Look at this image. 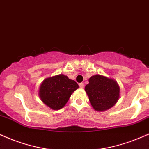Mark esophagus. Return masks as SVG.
<instances>
[{
	"instance_id": "obj_1",
	"label": "esophagus",
	"mask_w": 149,
	"mask_h": 149,
	"mask_svg": "<svg viewBox=\"0 0 149 149\" xmlns=\"http://www.w3.org/2000/svg\"><path fill=\"white\" fill-rule=\"evenodd\" d=\"M79 87H80V88H83V87H84V84L83 83H80L79 84Z\"/></svg>"
}]
</instances>
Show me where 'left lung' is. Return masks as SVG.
Segmentation results:
<instances>
[{
	"label": "left lung",
	"mask_w": 149,
	"mask_h": 149,
	"mask_svg": "<svg viewBox=\"0 0 149 149\" xmlns=\"http://www.w3.org/2000/svg\"><path fill=\"white\" fill-rule=\"evenodd\" d=\"M85 90L93 108L104 112L114 106L120 97V87L112 78L102 75L90 77Z\"/></svg>",
	"instance_id": "obj_1"
}]
</instances>
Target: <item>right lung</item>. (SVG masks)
<instances>
[{"label": "right lung", "mask_w": 149, "mask_h": 149, "mask_svg": "<svg viewBox=\"0 0 149 149\" xmlns=\"http://www.w3.org/2000/svg\"><path fill=\"white\" fill-rule=\"evenodd\" d=\"M74 80L60 74L44 80L39 89V96L43 103L52 110H57L67 104L72 93L78 88Z\"/></svg>", "instance_id": "add662e5"}]
</instances>
